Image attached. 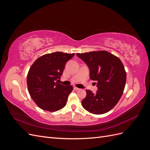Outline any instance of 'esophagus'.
Here are the masks:
<instances>
[{"label":"esophagus","instance_id":"34e87169","mask_svg":"<svg viewBox=\"0 0 150 150\" xmlns=\"http://www.w3.org/2000/svg\"><path fill=\"white\" fill-rule=\"evenodd\" d=\"M74 89H75V90H76V91H78V90H79L80 89H79V88H76V87H75V86H74Z\"/></svg>","mask_w":150,"mask_h":150}]
</instances>
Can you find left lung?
I'll use <instances>...</instances> for the list:
<instances>
[{"mask_svg":"<svg viewBox=\"0 0 150 150\" xmlns=\"http://www.w3.org/2000/svg\"><path fill=\"white\" fill-rule=\"evenodd\" d=\"M76 55L88 66L90 79L97 82L96 93L86 90V97L82 100L83 107L95 115L110 111L118 103L125 87L126 73L122 62L105 51L77 53Z\"/></svg>","mask_w":150,"mask_h":150,"instance_id":"obj_1","label":"left lung"}]
</instances>
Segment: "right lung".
<instances>
[{"label":"right lung","mask_w":150,"mask_h":150,"mask_svg":"<svg viewBox=\"0 0 150 150\" xmlns=\"http://www.w3.org/2000/svg\"><path fill=\"white\" fill-rule=\"evenodd\" d=\"M74 54L55 52L40 56L32 65L27 77L30 96L43 110L56 111L64 108L72 86L58 83L66 62Z\"/></svg>","instance_id":"1"}]
</instances>
